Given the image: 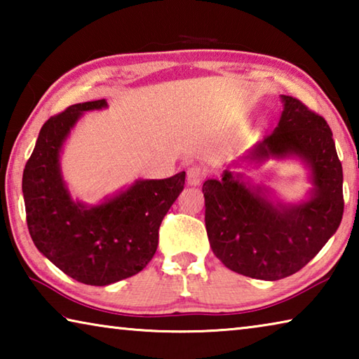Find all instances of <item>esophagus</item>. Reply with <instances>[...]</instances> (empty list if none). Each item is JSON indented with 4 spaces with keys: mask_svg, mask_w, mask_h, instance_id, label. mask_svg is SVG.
Instances as JSON below:
<instances>
[{
    "mask_svg": "<svg viewBox=\"0 0 359 359\" xmlns=\"http://www.w3.org/2000/svg\"><path fill=\"white\" fill-rule=\"evenodd\" d=\"M204 177H205V172H204V169L201 166L193 165V166H190V168L187 169V182H188V185L196 187V185L201 184V182L204 180Z\"/></svg>",
    "mask_w": 359,
    "mask_h": 359,
    "instance_id": "1",
    "label": "esophagus"
}]
</instances>
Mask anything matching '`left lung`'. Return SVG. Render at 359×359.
<instances>
[{"label":"left lung","mask_w":359,"mask_h":359,"mask_svg":"<svg viewBox=\"0 0 359 359\" xmlns=\"http://www.w3.org/2000/svg\"><path fill=\"white\" fill-rule=\"evenodd\" d=\"M277 128L247 160L297 155L312 169L313 196L299 205H274L224 171L204 182L205 229L212 252L238 274L280 280L302 269L336 233L344 215L342 165L326 120L293 96L282 95Z\"/></svg>","instance_id":"obj_1"}]
</instances>
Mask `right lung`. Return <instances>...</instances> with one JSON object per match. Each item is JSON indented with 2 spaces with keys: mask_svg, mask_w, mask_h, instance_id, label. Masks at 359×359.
<instances>
[{
  "mask_svg": "<svg viewBox=\"0 0 359 359\" xmlns=\"http://www.w3.org/2000/svg\"><path fill=\"white\" fill-rule=\"evenodd\" d=\"M104 100L79 102L48 118L23 169L27 224L38 250L74 280L104 287L141 272L154 258L158 229L184 190L185 172L137 180L95 208L74 203L60 174L58 155L85 111Z\"/></svg>",
  "mask_w": 359,
  "mask_h": 359,
  "instance_id": "right-lung-1",
  "label": "right lung"
}]
</instances>
